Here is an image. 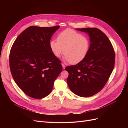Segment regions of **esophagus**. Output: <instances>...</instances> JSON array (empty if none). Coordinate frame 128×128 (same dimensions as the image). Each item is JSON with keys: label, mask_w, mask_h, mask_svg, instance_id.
<instances>
[{"label": "esophagus", "mask_w": 128, "mask_h": 128, "mask_svg": "<svg viewBox=\"0 0 128 128\" xmlns=\"http://www.w3.org/2000/svg\"><path fill=\"white\" fill-rule=\"evenodd\" d=\"M62 67H63V69H65V64H64V63L62 64Z\"/></svg>", "instance_id": "esophagus-1"}]
</instances>
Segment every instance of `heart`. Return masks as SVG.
Returning <instances> with one entry per match:
<instances>
[{"label": "heart", "mask_w": 128, "mask_h": 128, "mask_svg": "<svg viewBox=\"0 0 128 128\" xmlns=\"http://www.w3.org/2000/svg\"><path fill=\"white\" fill-rule=\"evenodd\" d=\"M88 37L72 30L60 32L57 40H52L50 47L55 56L59 58L64 53V60L72 64H77L86 57L90 49Z\"/></svg>", "instance_id": "1"}]
</instances>
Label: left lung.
<instances>
[{
	"label": "left lung",
	"instance_id": "left-lung-1",
	"mask_svg": "<svg viewBox=\"0 0 128 128\" xmlns=\"http://www.w3.org/2000/svg\"><path fill=\"white\" fill-rule=\"evenodd\" d=\"M88 33L90 46L88 54L75 65L67 66V79L70 90L82 97H89L101 90L113 70L115 53L110 40L96 28H76Z\"/></svg>",
	"mask_w": 128,
	"mask_h": 128
}]
</instances>
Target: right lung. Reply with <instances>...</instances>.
<instances>
[{"label":"right lung","mask_w":128,"mask_h":128,"mask_svg":"<svg viewBox=\"0 0 128 128\" xmlns=\"http://www.w3.org/2000/svg\"><path fill=\"white\" fill-rule=\"evenodd\" d=\"M60 27L30 26L20 34L11 48L9 65L13 78L32 98L48 96L62 70L61 62L50 47L51 37Z\"/></svg>","instance_id":"right-lung-1"}]
</instances>
